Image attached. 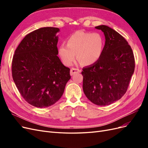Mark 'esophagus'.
Segmentation results:
<instances>
[{"mask_svg": "<svg viewBox=\"0 0 148 148\" xmlns=\"http://www.w3.org/2000/svg\"><path fill=\"white\" fill-rule=\"evenodd\" d=\"M81 70L78 69H75V68H72L70 70V75L72 76L73 75H75V73H79Z\"/></svg>", "mask_w": 148, "mask_h": 148, "instance_id": "obj_1", "label": "esophagus"}]
</instances>
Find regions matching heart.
Instances as JSON below:
<instances>
[{
	"label": "heart",
	"mask_w": 148,
	"mask_h": 148,
	"mask_svg": "<svg viewBox=\"0 0 148 148\" xmlns=\"http://www.w3.org/2000/svg\"><path fill=\"white\" fill-rule=\"evenodd\" d=\"M104 47V39L99 33L78 31L67 39L66 44L59 47V54L66 65H71L76 59L84 65H92L99 60Z\"/></svg>",
	"instance_id": "obj_1"
}]
</instances>
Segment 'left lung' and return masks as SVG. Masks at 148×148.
Listing matches in <instances>:
<instances>
[{"mask_svg":"<svg viewBox=\"0 0 148 148\" xmlns=\"http://www.w3.org/2000/svg\"><path fill=\"white\" fill-rule=\"evenodd\" d=\"M95 28L104 33L105 45L100 59L83 69V89L94 104L107 106L126 92L135 70V58L130 46L117 31L106 25Z\"/></svg>","mask_w":148,"mask_h":148,"instance_id":"8db88e82","label":"left lung"}]
</instances>
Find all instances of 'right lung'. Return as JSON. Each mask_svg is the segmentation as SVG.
<instances>
[{"label":"right lung","instance_id":"add662e5","mask_svg":"<svg viewBox=\"0 0 148 148\" xmlns=\"http://www.w3.org/2000/svg\"><path fill=\"white\" fill-rule=\"evenodd\" d=\"M58 28L44 27L27 34L17 47L12 77L25 100L39 108L59 101L70 79V69L58 55Z\"/></svg>","mask_w":148,"mask_h":148}]
</instances>
